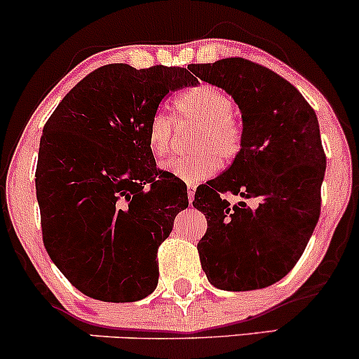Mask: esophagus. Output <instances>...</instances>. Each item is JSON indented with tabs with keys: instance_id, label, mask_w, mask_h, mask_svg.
I'll use <instances>...</instances> for the list:
<instances>
[{
	"instance_id": "1",
	"label": "esophagus",
	"mask_w": 359,
	"mask_h": 359,
	"mask_svg": "<svg viewBox=\"0 0 359 359\" xmlns=\"http://www.w3.org/2000/svg\"><path fill=\"white\" fill-rule=\"evenodd\" d=\"M187 188H188V201H189V205H191L194 200V191H196V187H194V184H188Z\"/></svg>"
}]
</instances>
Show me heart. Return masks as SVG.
Listing matches in <instances>:
<instances>
[{
  "label": "heart",
  "instance_id": "1",
  "mask_svg": "<svg viewBox=\"0 0 359 359\" xmlns=\"http://www.w3.org/2000/svg\"><path fill=\"white\" fill-rule=\"evenodd\" d=\"M180 123L196 125L189 148L191 154L171 158L163 163V170L187 181H200L213 176L219 170V159L231 161L240 153L243 128L233 113V100L218 86L201 83L183 91L175 101ZM175 135V119L165 111H156L149 119L146 140L154 154L161 159L170 153Z\"/></svg>",
  "mask_w": 359,
  "mask_h": 359
}]
</instances>
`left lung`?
<instances>
[{"instance_id": "8db88e82", "label": "left lung", "mask_w": 359, "mask_h": 359, "mask_svg": "<svg viewBox=\"0 0 359 359\" xmlns=\"http://www.w3.org/2000/svg\"><path fill=\"white\" fill-rule=\"evenodd\" d=\"M188 68L229 93L243 118L233 165L194 193L193 206L208 221L201 268L219 290L266 287L298 263L320 218L326 154L316 113L290 81L245 57ZM224 194L243 201L231 205ZM251 197L256 208L244 203Z\"/></svg>"}]
</instances>
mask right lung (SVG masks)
<instances>
[{"mask_svg": "<svg viewBox=\"0 0 359 359\" xmlns=\"http://www.w3.org/2000/svg\"><path fill=\"white\" fill-rule=\"evenodd\" d=\"M188 69L101 66L44 125L34 172L43 243L83 294L131 303L158 285V248L188 206L183 181L156 168L148 123Z\"/></svg>", "mask_w": 359, "mask_h": 359, "instance_id": "obj_1", "label": "right lung"}]
</instances>
